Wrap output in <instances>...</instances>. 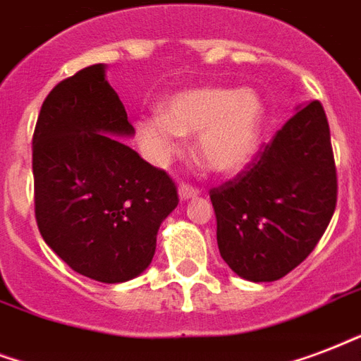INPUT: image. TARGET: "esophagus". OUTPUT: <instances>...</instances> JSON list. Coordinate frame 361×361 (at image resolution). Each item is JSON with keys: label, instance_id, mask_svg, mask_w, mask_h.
Here are the masks:
<instances>
[{"label": "esophagus", "instance_id": "esophagus-1", "mask_svg": "<svg viewBox=\"0 0 361 361\" xmlns=\"http://www.w3.org/2000/svg\"><path fill=\"white\" fill-rule=\"evenodd\" d=\"M178 195H180L181 200L195 199V197L199 195V189H195V187L187 185V183H181V185L178 187Z\"/></svg>", "mask_w": 361, "mask_h": 361}]
</instances>
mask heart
Instances as JSON below:
<instances>
[{"mask_svg": "<svg viewBox=\"0 0 361 361\" xmlns=\"http://www.w3.org/2000/svg\"><path fill=\"white\" fill-rule=\"evenodd\" d=\"M265 123V106L252 89L192 87L161 104V111L137 121L140 147L153 164H164L197 134L195 149L206 169L235 174L254 159Z\"/></svg>", "mask_w": 361, "mask_h": 361, "instance_id": "b5f03b06", "label": "heart"}]
</instances>
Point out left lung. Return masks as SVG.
<instances>
[{
    "instance_id": "8db88e82",
    "label": "left lung",
    "mask_w": 361,
    "mask_h": 361,
    "mask_svg": "<svg viewBox=\"0 0 361 361\" xmlns=\"http://www.w3.org/2000/svg\"><path fill=\"white\" fill-rule=\"evenodd\" d=\"M217 247L240 279L274 282L309 257L337 204L324 107H299L235 180L214 187Z\"/></svg>"
}]
</instances>
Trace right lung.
Returning <instances> with one entry per match:
<instances>
[{
  "instance_id": "right-lung-1",
  "label": "right lung",
  "mask_w": 361,
  "mask_h": 361,
  "mask_svg": "<svg viewBox=\"0 0 361 361\" xmlns=\"http://www.w3.org/2000/svg\"><path fill=\"white\" fill-rule=\"evenodd\" d=\"M117 136H134V128L106 66L94 64L49 92L32 142L43 240L73 271L104 284L149 267L159 227L180 202L172 178Z\"/></svg>"
}]
</instances>
